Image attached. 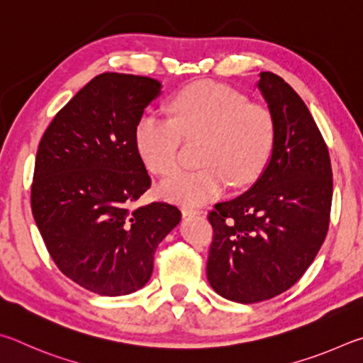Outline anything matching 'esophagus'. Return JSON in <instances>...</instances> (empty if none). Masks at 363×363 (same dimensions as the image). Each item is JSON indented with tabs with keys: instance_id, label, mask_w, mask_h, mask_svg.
Segmentation results:
<instances>
[{
	"instance_id": "esophagus-1",
	"label": "esophagus",
	"mask_w": 363,
	"mask_h": 363,
	"mask_svg": "<svg viewBox=\"0 0 363 363\" xmlns=\"http://www.w3.org/2000/svg\"><path fill=\"white\" fill-rule=\"evenodd\" d=\"M182 212H183V215H185V217H191V215H201V213H202V211H199V208L189 207V206L183 207Z\"/></svg>"
}]
</instances>
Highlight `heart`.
<instances>
[{
    "label": "heart",
    "mask_w": 363,
    "mask_h": 363,
    "mask_svg": "<svg viewBox=\"0 0 363 363\" xmlns=\"http://www.w3.org/2000/svg\"><path fill=\"white\" fill-rule=\"evenodd\" d=\"M174 119L148 111L133 132L140 159L151 174L170 175L177 169L182 135L201 140L199 169L178 172L161 183L164 198L202 204L231 185H247L262 174L276 145L274 114L242 92L204 81L177 95Z\"/></svg>",
    "instance_id": "b5f03b06"
}]
</instances>
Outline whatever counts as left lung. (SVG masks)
Masks as SVG:
<instances>
[{"instance_id": "8db88e82", "label": "left lung", "mask_w": 363, "mask_h": 363, "mask_svg": "<svg viewBox=\"0 0 363 363\" xmlns=\"http://www.w3.org/2000/svg\"><path fill=\"white\" fill-rule=\"evenodd\" d=\"M257 87L276 119L274 150L249 191L208 213V284L244 304L300 281L327 236L333 194L327 145L300 95L269 72Z\"/></svg>"}]
</instances>
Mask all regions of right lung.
Returning <instances> with one entry per match:
<instances>
[{"label":"right lung","mask_w":363,"mask_h":363,"mask_svg":"<svg viewBox=\"0 0 363 363\" xmlns=\"http://www.w3.org/2000/svg\"><path fill=\"white\" fill-rule=\"evenodd\" d=\"M161 87L146 76H95L55 114L38 146V230L57 268L94 294L145 287L157 245L182 220L167 202L132 208L151 186L133 132Z\"/></svg>","instance_id":"1"}]
</instances>
